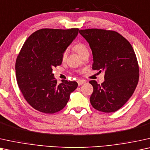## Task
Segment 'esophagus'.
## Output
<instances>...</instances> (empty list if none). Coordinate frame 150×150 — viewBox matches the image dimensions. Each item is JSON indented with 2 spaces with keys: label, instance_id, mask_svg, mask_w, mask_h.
<instances>
[{
  "label": "esophagus",
  "instance_id": "34e87169",
  "mask_svg": "<svg viewBox=\"0 0 150 150\" xmlns=\"http://www.w3.org/2000/svg\"><path fill=\"white\" fill-rule=\"evenodd\" d=\"M85 82H86L85 80H81V79H79V80L77 81V83H78L79 86L83 84V83H84Z\"/></svg>",
  "mask_w": 150,
  "mask_h": 150
}]
</instances>
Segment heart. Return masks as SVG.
Returning <instances> with one entry per match:
<instances>
[{"label": "heart", "mask_w": 150, "mask_h": 150, "mask_svg": "<svg viewBox=\"0 0 150 150\" xmlns=\"http://www.w3.org/2000/svg\"><path fill=\"white\" fill-rule=\"evenodd\" d=\"M73 49L75 51L77 52V53H79L81 56L83 54V53L88 51L86 47V45H84V44H83L82 42H77L75 44V45H74ZM67 53H68L67 50H66V51L63 52L62 55V61L65 60V59L67 58Z\"/></svg>", "instance_id": "obj_1"}]
</instances>
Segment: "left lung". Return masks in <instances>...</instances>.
Returning a JSON list of instances; mask_svg holds the SVG:
<instances>
[{"instance_id": "left-lung-1", "label": "left lung", "mask_w": 150, "mask_h": 150, "mask_svg": "<svg viewBox=\"0 0 150 150\" xmlns=\"http://www.w3.org/2000/svg\"><path fill=\"white\" fill-rule=\"evenodd\" d=\"M89 43L93 70L103 71L105 81L95 80L90 98L94 108L103 112L120 109L132 97L139 82V67L130 43L118 32L101 29L79 30Z\"/></svg>"}]
</instances>
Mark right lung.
Here are the masks:
<instances>
[{"label": "right lung", "mask_w": 150, "mask_h": 150, "mask_svg": "<svg viewBox=\"0 0 150 150\" xmlns=\"http://www.w3.org/2000/svg\"><path fill=\"white\" fill-rule=\"evenodd\" d=\"M79 29H42L25 42L16 61L20 91L27 102L38 111L53 114L67 104L77 88L76 81L57 83L53 69L61 65L62 55L78 34Z\"/></svg>", "instance_id": "obj_1"}]
</instances>
